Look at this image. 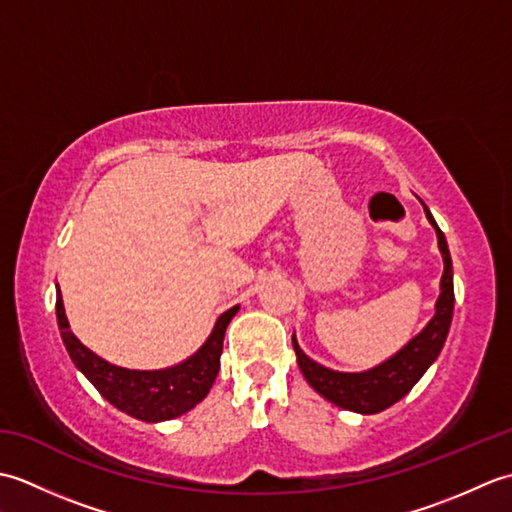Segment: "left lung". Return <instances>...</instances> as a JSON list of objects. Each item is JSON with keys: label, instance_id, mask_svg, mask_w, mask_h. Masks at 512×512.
<instances>
[{"label": "left lung", "instance_id": "obj_1", "mask_svg": "<svg viewBox=\"0 0 512 512\" xmlns=\"http://www.w3.org/2000/svg\"><path fill=\"white\" fill-rule=\"evenodd\" d=\"M424 215H427L429 224L436 228L444 273L440 279L436 314H433L431 321L424 325L411 341L402 345L394 356L387 358V361L378 363L376 367H369L365 372H336V369L312 361V358L299 347L297 336L292 334V347H295L297 352V363L303 378L308 380L310 387L317 391V394H321L325 400L334 402L336 407L363 413V416L385 411L387 407L394 405V402L409 394L411 387L418 383L433 363H436L438 354L442 352L453 319V264L447 239H444V233L438 228L427 206H424Z\"/></svg>", "mask_w": 512, "mask_h": 512}]
</instances>
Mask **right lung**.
Masks as SVG:
<instances>
[{
	"instance_id": "right-lung-1",
	"label": "right lung",
	"mask_w": 512,
	"mask_h": 512,
	"mask_svg": "<svg viewBox=\"0 0 512 512\" xmlns=\"http://www.w3.org/2000/svg\"><path fill=\"white\" fill-rule=\"evenodd\" d=\"M237 310L239 306H233L220 314L209 339L182 363L165 369H127L107 363L76 339L65 317L61 290L57 286V323L74 367L99 389V394L110 405L143 422L173 420L206 398L220 372L224 334Z\"/></svg>"
}]
</instances>
